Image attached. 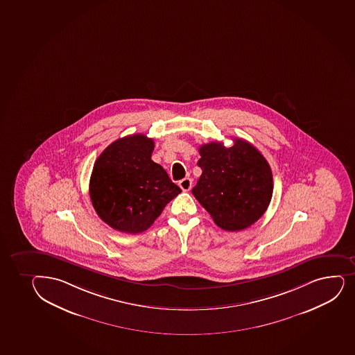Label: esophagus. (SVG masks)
Here are the masks:
<instances>
[{
	"label": "esophagus",
	"mask_w": 355,
	"mask_h": 355,
	"mask_svg": "<svg viewBox=\"0 0 355 355\" xmlns=\"http://www.w3.org/2000/svg\"><path fill=\"white\" fill-rule=\"evenodd\" d=\"M180 187L184 191V192L190 191L191 187H192V180H191L190 178H184V180H182L180 182Z\"/></svg>",
	"instance_id": "34e87169"
}]
</instances>
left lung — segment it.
Instances as JSON below:
<instances>
[{"mask_svg":"<svg viewBox=\"0 0 355 355\" xmlns=\"http://www.w3.org/2000/svg\"><path fill=\"white\" fill-rule=\"evenodd\" d=\"M202 175L192 193L214 223L226 231L254 224L271 202L273 178L267 160L248 141L234 138L225 148L211 141L199 148Z\"/></svg>","mask_w":355,"mask_h":355,"instance_id":"8db88e82","label":"left lung"}]
</instances>
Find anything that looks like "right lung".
<instances>
[{"label":"right lung","mask_w":355,"mask_h":355,"mask_svg":"<svg viewBox=\"0 0 355 355\" xmlns=\"http://www.w3.org/2000/svg\"><path fill=\"white\" fill-rule=\"evenodd\" d=\"M153 139L137 134L119 138L99 155L89 193L98 217L119 232L149 229L182 190L151 159Z\"/></svg>","instance_id":"1"}]
</instances>
